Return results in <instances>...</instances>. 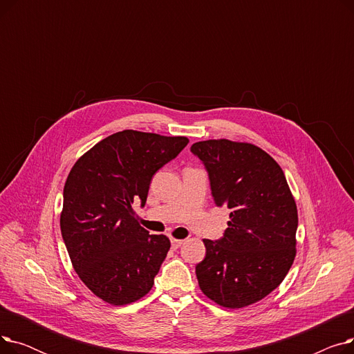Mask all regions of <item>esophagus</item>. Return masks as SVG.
Returning a JSON list of instances; mask_svg holds the SVG:
<instances>
[{
    "label": "esophagus",
    "mask_w": 354,
    "mask_h": 354,
    "mask_svg": "<svg viewBox=\"0 0 354 354\" xmlns=\"http://www.w3.org/2000/svg\"><path fill=\"white\" fill-rule=\"evenodd\" d=\"M171 244L174 250H178L182 244H183V239H176V238H171Z\"/></svg>",
    "instance_id": "1"
}]
</instances>
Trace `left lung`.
<instances>
[{"label": "left lung", "mask_w": 354, "mask_h": 354, "mask_svg": "<svg viewBox=\"0 0 354 354\" xmlns=\"http://www.w3.org/2000/svg\"><path fill=\"white\" fill-rule=\"evenodd\" d=\"M191 152L207 167L215 205L231 209L224 236L203 239L199 288L222 307L251 306L280 286L294 263V196L280 165L255 145L211 139Z\"/></svg>", "instance_id": "1"}]
</instances>
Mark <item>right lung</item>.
<instances>
[{
	"label": "right lung",
	"mask_w": 354,
	"mask_h": 354,
	"mask_svg": "<svg viewBox=\"0 0 354 354\" xmlns=\"http://www.w3.org/2000/svg\"><path fill=\"white\" fill-rule=\"evenodd\" d=\"M189 139L122 130L77 159L64 183L60 228L86 287L103 301L126 306L151 291L171 248L166 235L140 227L133 201L145 205L152 176Z\"/></svg>",
	"instance_id": "obj_1"
}]
</instances>
